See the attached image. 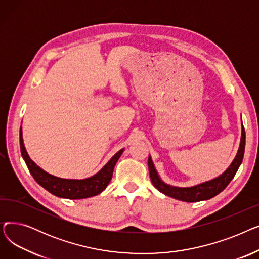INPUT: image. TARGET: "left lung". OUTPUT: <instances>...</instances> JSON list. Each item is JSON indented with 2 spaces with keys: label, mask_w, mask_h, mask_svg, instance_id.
Listing matches in <instances>:
<instances>
[{
  "label": "left lung",
  "mask_w": 259,
  "mask_h": 259,
  "mask_svg": "<svg viewBox=\"0 0 259 259\" xmlns=\"http://www.w3.org/2000/svg\"><path fill=\"white\" fill-rule=\"evenodd\" d=\"M244 146H246V132H244V128L242 126L238 152L234 160L232 161V164L230 165V167L222 175H220L219 178L193 186V187H188V188L173 187L162 182L154 168L151 156H149L148 167H149V172H150V180L153 186L158 190L159 192L164 193L165 195H168L170 197H173L175 199L187 201V202H196L200 200L210 199L216 196L217 194H220L234 178V175L236 174L243 158Z\"/></svg>",
  "instance_id": "8db88e82"
}]
</instances>
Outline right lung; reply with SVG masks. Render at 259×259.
Listing matches in <instances>:
<instances>
[{
    "mask_svg": "<svg viewBox=\"0 0 259 259\" xmlns=\"http://www.w3.org/2000/svg\"><path fill=\"white\" fill-rule=\"evenodd\" d=\"M20 147L22 156L36 183L46 189L51 194L68 199L88 198L103 192L112 179L113 169L116 161L121 153L124 152V149H120L101 169V171L91 176V178L85 180H65L47 173L43 169H40L33 160H31L23 143L22 127L20 130Z\"/></svg>",
    "mask_w": 259,
    "mask_h": 259,
    "instance_id": "obj_1",
    "label": "right lung"
}]
</instances>
